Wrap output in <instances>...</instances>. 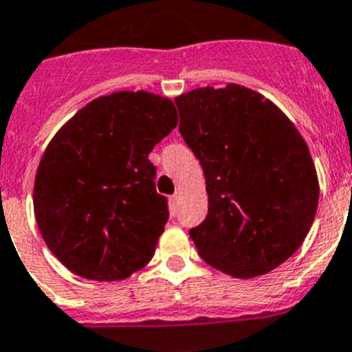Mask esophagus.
Returning a JSON list of instances; mask_svg holds the SVG:
<instances>
[{"instance_id":"esophagus-1","label":"esophagus","mask_w":352,"mask_h":352,"mask_svg":"<svg viewBox=\"0 0 352 352\" xmlns=\"http://www.w3.org/2000/svg\"><path fill=\"white\" fill-rule=\"evenodd\" d=\"M168 204H170V210H172V213H175L177 206H179V196H177V194L170 196L168 197Z\"/></svg>"}]
</instances>
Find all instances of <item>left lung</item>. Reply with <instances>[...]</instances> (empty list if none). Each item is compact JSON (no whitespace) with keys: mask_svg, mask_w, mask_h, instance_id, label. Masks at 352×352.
<instances>
[{"mask_svg":"<svg viewBox=\"0 0 352 352\" xmlns=\"http://www.w3.org/2000/svg\"><path fill=\"white\" fill-rule=\"evenodd\" d=\"M179 131L203 166L208 214L190 228L201 258L235 278L280 267L308 235L320 186L287 115L239 84L175 98Z\"/></svg>","mask_w":352,"mask_h":352,"instance_id":"1","label":"left lung"}]
</instances>
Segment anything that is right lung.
I'll return each instance as SVG.
<instances>
[{
	"mask_svg": "<svg viewBox=\"0 0 352 352\" xmlns=\"http://www.w3.org/2000/svg\"><path fill=\"white\" fill-rule=\"evenodd\" d=\"M177 122L168 98L118 91L80 108L50 141L34 214L50 251L75 275L124 280L151 261L168 206L148 156Z\"/></svg>",
	"mask_w": 352,
	"mask_h": 352,
	"instance_id": "add662e5",
	"label": "right lung"
}]
</instances>
